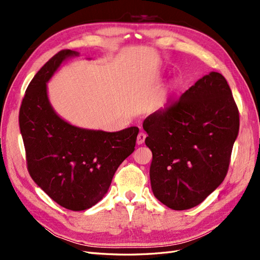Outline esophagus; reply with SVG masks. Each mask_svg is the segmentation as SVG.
Returning <instances> with one entry per match:
<instances>
[{
    "label": "esophagus",
    "mask_w": 260,
    "mask_h": 260,
    "mask_svg": "<svg viewBox=\"0 0 260 260\" xmlns=\"http://www.w3.org/2000/svg\"><path fill=\"white\" fill-rule=\"evenodd\" d=\"M145 138H146L145 133H144V132H140L139 135H138V138H137V143H138L139 145L143 144L144 141H145Z\"/></svg>",
    "instance_id": "obj_1"
}]
</instances>
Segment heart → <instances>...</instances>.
Returning <instances> with one entry per match:
<instances>
[{"label": "heart", "instance_id": "heart-1", "mask_svg": "<svg viewBox=\"0 0 260 260\" xmlns=\"http://www.w3.org/2000/svg\"><path fill=\"white\" fill-rule=\"evenodd\" d=\"M177 89H178V84H177L176 82H172V83L168 86V89H167V91H166V94H165V100H164V102H162V105H166V104L168 103L169 99L176 93Z\"/></svg>", "mask_w": 260, "mask_h": 260}]
</instances>
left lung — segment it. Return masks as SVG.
I'll return each mask as SVG.
<instances>
[{
	"mask_svg": "<svg viewBox=\"0 0 260 260\" xmlns=\"http://www.w3.org/2000/svg\"><path fill=\"white\" fill-rule=\"evenodd\" d=\"M237 104L225 78L210 72L165 111L143 122L152 191L175 210L198 206L222 183L239 135Z\"/></svg>",
	"mask_w": 260,
	"mask_h": 260,
	"instance_id": "obj_1",
	"label": "left lung"
}]
</instances>
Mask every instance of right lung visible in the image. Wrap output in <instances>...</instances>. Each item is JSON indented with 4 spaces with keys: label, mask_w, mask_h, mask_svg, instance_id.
Returning a JSON list of instances; mask_svg holds the SVG:
<instances>
[{
    "label": "right lung",
    "mask_w": 260,
    "mask_h": 260,
    "mask_svg": "<svg viewBox=\"0 0 260 260\" xmlns=\"http://www.w3.org/2000/svg\"><path fill=\"white\" fill-rule=\"evenodd\" d=\"M79 53L62 50L29 83L19 112L28 170L39 187L64 208L80 211L107 193L120 164L135 151L138 127L117 132L80 128L55 112L48 82Z\"/></svg>",
    "instance_id": "add662e5"
}]
</instances>
